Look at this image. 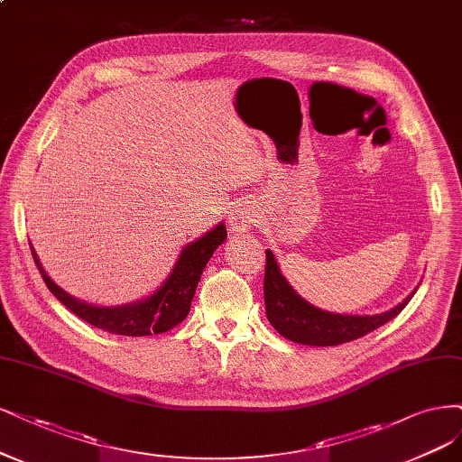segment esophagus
Returning <instances> with one entry per match:
<instances>
[{
    "instance_id": "obj_1",
    "label": "esophagus",
    "mask_w": 462,
    "mask_h": 462,
    "mask_svg": "<svg viewBox=\"0 0 462 462\" xmlns=\"http://www.w3.org/2000/svg\"><path fill=\"white\" fill-rule=\"evenodd\" d=\"M256 217H258L256 204L248 199H243L238 200L229 212V227L233 231H246L256 224Z\"/></svg>"
}]
</instances>
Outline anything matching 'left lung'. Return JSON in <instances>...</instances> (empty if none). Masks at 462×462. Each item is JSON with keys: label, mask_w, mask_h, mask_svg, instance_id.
Instances as JSON below:
<instances>
[{"label": "left lung", "mask_w": 462, "mask_h": 462, "mask_svg": "<svg viewBox=\"0 0 462 462\" xmlns=\"http://www.w3.org/2000/svg\"><path fill=\"white\" fill-rule=\"evenodd\" d=\"M412 291L402 304L378 315H340L311 306L301 298L281 273L272 250H265V315L269 323L281 334L306 346H338L357 340L374 328L392 321L412 298Z\"/></svg>", "instance_id": "1"}]
</instances>
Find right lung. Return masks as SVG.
<instances>
[{"label":"right lung","instance_id":"right-lung-1","mask_svg":"<svg viewBox=\"0 0 462 462\" xmlns=\"http://www.w3.org/2000/svg\"><path fill=\"white\" fill-rule=\"evenodd\" d=\"M226 238V224H217L212 231L202 235L195 243L187 245L181 250L180 258L170 272L168 279L158 286L151 296H147L145 300L134 301V304H124L115 308L91 306L62 291L60 286H57L53 279L45 273V269L42 267L32 243L30 250L40 269L42 279L47 284V289L53 292V296L62 306H67L72 313H76L79 319H84L86 323L103 328L106 332L122 334V337H151V334L166 332L185 319L204 267L212 258L216 248L224 243Z\"/></svg>","mask_w":462,"mask_h":462}]
</instances>
